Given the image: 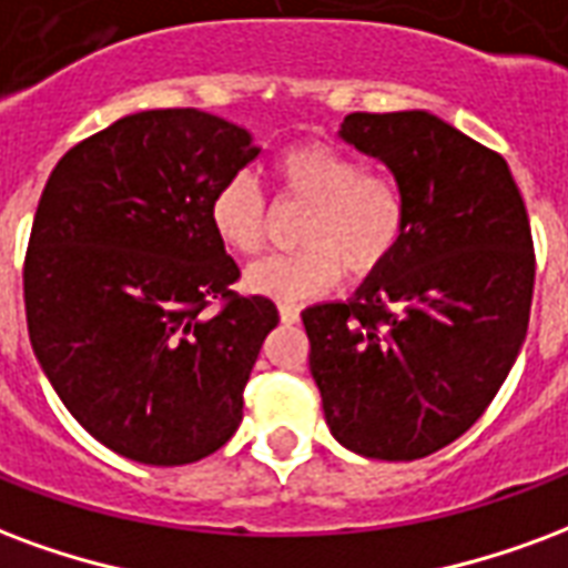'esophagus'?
<instances>
[{
	"mask_svg": "<svg viewBox=\"0 0 568 568\" xmlns=\"http://www.w3.org/2000/svg\"><path fill=\"white\" fill-rule=\"evenodd\" d=\"M280 318H283L285 325H295L297 318H301V310L295 304H280Z\"/></svg>",
	"mask_w": 568,
	"mask_h": 568,
	"instance_id": "1",
	"label": "esophagus"
}]
</instances>
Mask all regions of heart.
I'll list each match as a JSON object with an SVG mask.
<instances>
[{
  "instance_id": "b5f03b06",
  "label": "heart",
  "mask_w": 568,
  "mask_h": 568,
  "mask_svg": "<svg viewBox=\"0 0 568 568\" xmlns=\"http://www.w3.org/2000/svg\"><path fill=\"white\" fill-rule=\"evenodd\" d=\"M273 178L288 201L306 204L297 241L304 250L250 264L246 288L276 301H304L331 292L343 271L364 280L400 250L409 229V201L397 180L367 171L358 155L325 141L285 146ZM210 225L231 252L255 255L267 241V201L250 174H234L210 201Z\"/></svg>"
}]
</instances>
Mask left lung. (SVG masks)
Wrapping results in <instances>:
<instances>
[{
    "instance_id": "left-lung-1",
    "label": "left lung",
    "mask_w": 568,
    "mask_h": 568,
    "mask_svg": "<svg viewBox=\"0 0 568 568\" xmlns=\"http://www.w3.org/2000/svg\"><path fill=\"white\" fill-rule=\"evenodd\" d=\"M339 134L390 168L409 229L352 301L301 313L310 369L337 443L418 460L481 418L518 358L530 220L506 159L434 113H348Z\"/></svg>"
}]
</instances>
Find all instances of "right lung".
Wrapping results in <instances>:
<instances>
[{
	"label": "right lung",
	"mask_w": 568,
	"mask_h": 568,
	"mask_svg": "<svg viewBox=\"0 0 568 568\" xmlns=\"http://www.w3.org/2000/svg\"><path fill=\"white\" fill-rule=\"evenodd\" d=\"M255 155L250 132L213 113L141 111L71 146L41 192L29 339L65 409L129 460L195 464L241 424L280 313L231 288L241 271L210 201Z\"/></svg>",
	"instance_id": "1"
}]
</instances>
